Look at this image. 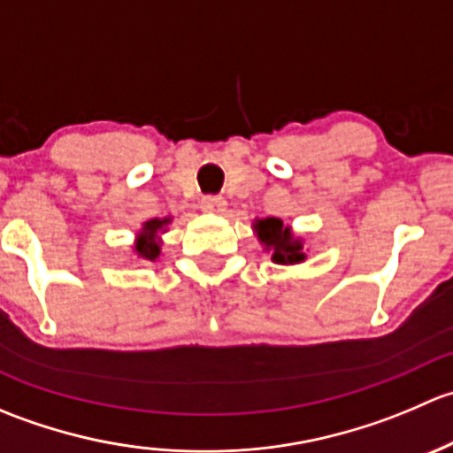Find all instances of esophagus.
<instances>
[{
    "label": "esophagus",
    "mask_w": 453,
    "mask_h": 453,
    "mask_svg": "<svg viewBox=\"0 0 453 453\" xmlns=\"http://www.w3.org/2000/svg\"><path fill=\"white\" fill-rule=\"evenodd\" d=\"M201 210H205V212H223V208H226V199L219 197V195H205V197H201Z\"/></svg>",
    "instance_id": "1"
}]
</instances>
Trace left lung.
I'll return each mask as SVG.
<instances>
[{
    "mask_svg": "<svg viewBox=\"0 0 453 453\" xmlns=\"http://www.w3.org/2000/svg\"><path fill=\"white\" fill-rule=\"evenodd\" d=\"M256 234L263 241L265 248L272 250V260L273 263H300L304 260L303 254V243L294 241L289 227H282L280 219H260L256 221Z\"/></svg>",
    "mask_w": 453,
    "mask_h": 453,
    "instance_id": "obj_1",
    "label": "left lung"
}]
</instances>
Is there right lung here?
I'll return each instance as SVG.
<instances>
[{
  "label": "right lung",
  "mask_w": 453,
  "mask_h": 453,
  "mask_svg": "<svg viewBox=\"0 0 453 453\" xmlns=\"http://www.w3.org/2000/svg\"><path fill=\"white\" fill-rule=\"evenodd\" d=\"M166 223H168V219H164V221H159V219H153V221L146 223L144 232L140 234L138 245H135V250H138V254L142 256V258H149V260L157 258L159 245L155 243V234H157V230H162Z\"/></svg>",
  "instance_id": "1"
}]
</instances>
